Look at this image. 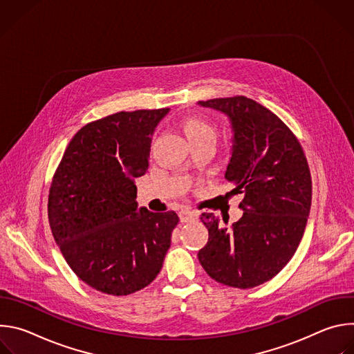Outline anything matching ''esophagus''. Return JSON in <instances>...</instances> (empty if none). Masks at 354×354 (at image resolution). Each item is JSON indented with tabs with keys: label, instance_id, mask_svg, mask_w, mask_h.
<instances>
[{
	"label": "esophagus",
	"instance_id": "1",
	"mask_svg": "<svg viewBox=\"0 0 354 354\" xmlns=\"http://www.w3.org/2000/svg\"><path fill=\"white\" fill-rule=\"evenodd\" d=\"M198 217V213L194 212V210H190V209H185V210H180L179 213V218L182 223H189V221H194L197 220Z\"/></svg>",
	"mask_w": 354,
	"mask_h": 354
}]
</instances>
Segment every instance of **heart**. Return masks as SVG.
I'll list each match as a JSON object with an SVG mask.
<instances>
[{
    "label": "heart",
    "mask_w": 354,
    "mask_h": 354,
    "mask_svg": "<svg viewBox=\"0 0 354 354\" xmlns=\"http://www.w3.org/2000/svg\"><path fill=\"white\" fill-rule=\"evenodd\" d=\"M185 130H186V134L189 138L201 137V136L216 137L214 127L209 122H206L203 119H198V118L187 119L185 123Z\"/></svg>",
    "instance_id": "obj_1"
}]
</instances>
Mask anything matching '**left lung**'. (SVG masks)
I'll return each mask as SVG.
<instances>
[{
    "label": "left lung",
    "mask_w": 354,
    "mask_h": 354,
    "mask_svg": "<svg viewBox=\"0 0 354 354\" xmlns=\"http://www.w3.org/2000/svg\"><path fill=\"white\" fill-rule=\"evenodd\" d=\"M228 116L232 137L225 179L243 196L242 217L230 228L213 213L200 217L209 241L198 262L216 281L252 288L273 279L304 235L313 182L304 151L273 112L246 96L200 100Z\"/></svg>",
    "instance_id": "obj_1"
}]
</instances>
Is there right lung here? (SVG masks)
Masks as SVG:
<instances>
[{"label":"right lung","instance_id":"add662e5","mask_svg":"<svg viewBox=\"0 0 354 354\" xmlns=\"http://www.w3.org/2000/svg\"><path fill=\"white\" fill-rule=\"evenodd\" d=\"M169 112H118L85 124L48 190V223L71 270L92 288L129 295L160 273L179 217L137 207L153 134Z\"/></svg>","mask_w":354,"mask_h":354}]
</instances>
